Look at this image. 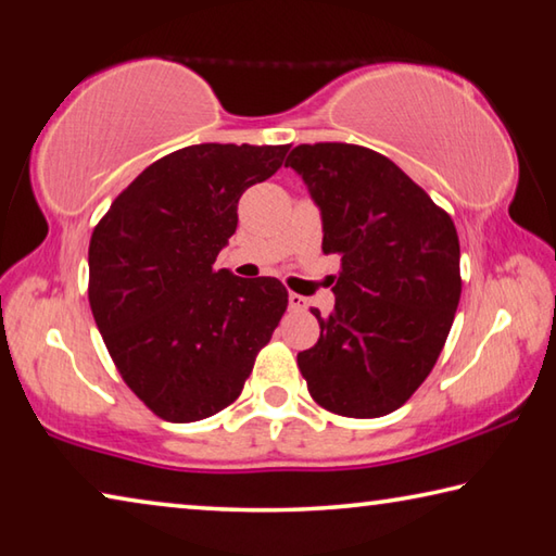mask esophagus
Returning <instances> with one entry per match:
<instances>
[{
    "label": "esophagus",
    "instance_id": "34e87169",
    "mask_svg": "<svg viewBox=\"0 0 556 556\" xmlns=\"http://www.w3.org/2000/svg\"><path fill=\"white\" fill-rule=\"evenodd\" d=\"M289 308H294V312H304V308H306V296L289 294Z\"/></svg>",
    "mask_w": 556,
    "mask_h": 556
}]
</instances>
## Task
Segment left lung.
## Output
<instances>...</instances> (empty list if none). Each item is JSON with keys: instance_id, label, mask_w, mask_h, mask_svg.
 I'll return each instance as SVG.
<instances>
[{"instance_id": "obj_1", "label": "left lung", "mask_w": 556, "mask_h": 556, "mask_svg": "<svg viewBox=\"0 0 556 556\" xmlns=\"http://www.w3.org/2000/svg\"><path fill=\"white\" fill-rule=\"evenodd\" d=\"M321 211L324 252L341 257L336 306L314 308L321 338L296 355L324 409L372 419L427 380L460 299L454 220L372 149L299 144L287 164Z\"/></svg>"}]
</instances>
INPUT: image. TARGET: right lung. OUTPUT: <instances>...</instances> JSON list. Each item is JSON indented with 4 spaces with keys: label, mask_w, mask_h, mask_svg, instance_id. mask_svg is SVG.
Returning <instances> with one entry per match:
<instances>
[{
    "label": "right lung",
    "mask_w": 556,
    "mask_h": 556,
    "mask_svg": "<svg viewBox=\"0 0 556 556\" xmlns=\"http://www.w3.org/2000/svg\"><path fill=\"white\" fill-rule=\"evenodd\" d=\"M287 144H193L147 166L92 230L88 299L122 380L156 417H213L240 397L287 312L275 277L215 269L238 201Z\"/></svg>",
    "instance_id": "add662e5"
}]
</instances>
